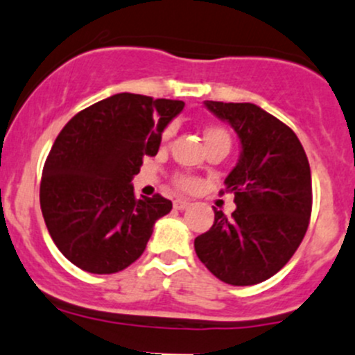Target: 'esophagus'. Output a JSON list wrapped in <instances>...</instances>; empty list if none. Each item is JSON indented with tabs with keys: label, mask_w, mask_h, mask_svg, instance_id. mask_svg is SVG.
Segmentation results:
<instances>
[{
	"label": "esophagus",
	"mask_w": 355,
	"mask_h": 355,
	"mask_svg": "<svg viewBox=\"0 0 355 355\" xmlns=\"http://www.w3.org/2000/svg\"><path fill=\"white\" fill-rule=\"evenodd\" d=\"M190 206V200L187 199H177L173 202V207L177 209V211H184V209H187Z\"/></svg>",
	"instance_id": "esophagus-1"
}]
</instances>
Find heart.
Segmentation results:
<instances>
[{"mask_svg": "<svg viewBox=\"0 0 355 355\" xmlns=\"http://www.w3.org/2000/svg\"><path fill=\"white\" fill-rule=\"evenodd\" d=\"M173 134H175V125H168V128L163 130V134H162L163 143L170 141ZM204 139H206V143H211V141H227V143H230V134H227L223 128L211 125V128L204 129ZM177 184L180 185L182 189H192L193 187V182L187 177L177 178Z\"/></svg>", "mask_w": 355, "mask_h": 355, "instance_id": "1", "label": "heart"}]
</instances>
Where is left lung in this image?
I'll use <instances>...</instances> for the list:
<instances>
[{
  "mask_svg": "<svg viewBox=\"0 0 355 355\" xmlns=\"http://www.w3.org/2000/svg\"><path fill=\"white\" fill-rule=\"evenodd\" d=\"M204 107L234 129L241 153L225 180L236 209L231 218L214 209V225L193 241L196 253L226 284H259L289 262L308 230V158L293 129L255 103L206 100Z\"/></svg>",
  "mask_w": 355,
  "mask_h": 355,
  "instance_id": "obj_1",
  "label": "left lung"
}]
</instances>
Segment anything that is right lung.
Listing matches in <instances>:
<instances>
[{
    "label": "right lung",
    "mask_w": 355,
    "mask_h": 355,
    "mask_svg": "<svg viewBox=\"0 0 355 355\" xmlns=\"http://www.w3.org/2000/svg\"><path fill=\"white\" fill-rule=\"evenodd\" d=\"M182 100L117 93L74 115L55 137L40 182V209L59 252L92 274H115L143 255L171 200L134 196L130 180Z\"/></svg>",
    "instance_id": "right-lung-1"
}]
</instances>
